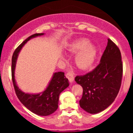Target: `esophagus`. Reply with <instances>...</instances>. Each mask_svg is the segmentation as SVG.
<instances>
[{"mask_svg":"<svg viewBox=\"0 0 133 133\" xmlns=\"http://www.w3.org/2000/svg\"><path fill=\"white\" fill-rule=\"evenodd\" d=\"M66 77L68 79L70 83L72 84L74 81V74H72L71 72H69L66 74Z\"/></svg>","mask_w":133,"mask_h":133,"instance_id":"1","label":"esophagus"}]
</instances>
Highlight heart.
<instances>
[{
  "mask_svg": "<svg viewBox=\"0 0 133 133\" xmlns=\"http://www.w3.org/2000/svg\"><path fill=\"white\" fill-rule=\"evenodd\" d=\"M89 41L85 39H79L72 43L68 51L72 53H77L75 61L77 67L82 70L91 68L95 61L96 53V47L92 44H89Z\"/></svg>",
  "mask_w": 133,
  "mask_h": 133,
  "instance_id": "b5f03b06",
  "label": "heart"
}]
</instances>
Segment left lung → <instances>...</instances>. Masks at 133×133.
<instances>
[{
    "instance_id": "obj_1",
    "label": "left lung",
    "mask_w": 133,
    "mask_h": 133,
    "mask_svg": "<svg viewBox=\"0 0 133 133\" xmlns=\"http://www.w3.org/2000/svg\"><path fill=\"white\" fill-rule=\"evenodd\" d=\"M123 76V63L119 48L108 39L100 63L93 71L75 77L83 89L81 108L90 114H97L114 102L119 91Z\"/></svg>"
}]
</instances>
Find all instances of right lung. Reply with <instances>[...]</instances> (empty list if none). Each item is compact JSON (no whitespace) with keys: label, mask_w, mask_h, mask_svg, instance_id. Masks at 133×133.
Instances as JSON below:
<instances>
[{"label":"right lung","mask_w":133,"mask_h":133,"mask_svg":"<svg viewBox=\"0 0 133 133\" xmlns=\"http://www.w3.org/2000/svg\"><path fill=\"white\" fill-rule=\"evenodd\" d=\"M44 33L35 34L25 39L14 52L12 58V79L16 95L25 108L33 113L45 116L52 114L58 108L59 95L69 86L64 72H54L46 89L37 94H29L23 92L17 85L15 79V69L19 53L25 44L32 38L43 36Z\"/></svg>","instance_id":"obj_1"}]
</instances>
